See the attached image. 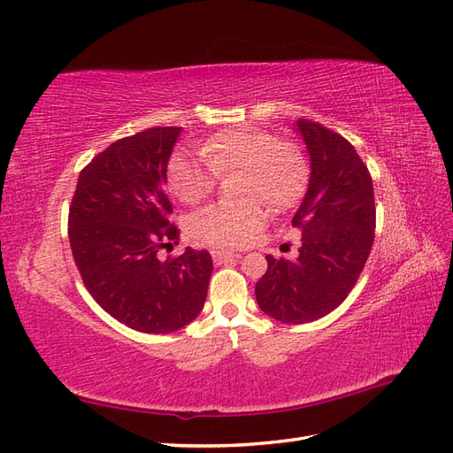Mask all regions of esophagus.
Masks as SVG:
<instances>
[{
  "mask_svg": "<svg viewBox=\"0 0 453 453\" xmlns=\"http://www.w3.org/2000/svg\"><path fill=\"white\" fill-rule=\"evenodd\" d=\"M211 257L217 265H223L226 263V260H232V258H238L240 255L238 253H230V251H219V250H213L211 251Z\"/></svg>",
  "mask_w": 453,
  "mask_h": 453,
  "instance_id": "esophagus-1",
  "label": "esophagus"
}]
</instances>
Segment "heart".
I'll return each mask as SVG.
<instances>
[{
    "label": "heart",
    "mask_w": 453,
    "mask_h": 453,
    "mask_svg": "<svg viewBox=\"0 0 453 453\" xmlns=\"http://www.w3.org/2000/svg\"><path fill=\"white\" fill-rule=\"evenodd\" d=\"M242 168L238 193L243 200L208 203L190 219V232L217 248L248 243L266 221V205L287 208L304 193L308 166L298 147L278 142L257 127L217 132L198 145V155L177 150L168 162V185L183 202H196L215 187L217 173Z\"/></svg>",
    "instance_id": "1"
}]
</instances>
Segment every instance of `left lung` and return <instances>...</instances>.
Listing matches in <instances>:
<instances>
[{"mask_svg":"<svg viewBox=\"0 0 453 453\" xmlns=\"http://www.w3.org/2000/svg\"><path fill=\"white\" fill-rule=\"evenodd\" d=\"M310 157L306 196L293 217L303 245L293 260L266 255L257 304L281 323H310L344 303L372 250L374 187L355 147L318 122L298 119Z\"/></svg>","mask_w":453,"mask_h":453,"instance_id":"obj_1","label":"left lung"}]
</instances>
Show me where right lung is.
<instances>
[{"mask_svg":"<svg viewBox=\"0 0 453 453\" xmlns=\"http://www.w3.org/2000/svg\"><path fill=\"white\" fill-rule=\"evenodd\" d=\"M181 128H149L96 155L79 173L67 236L83 283L111 318L134 331L166 334L198 318L213 260L187 248L175 258L158 251L180 240L164 193L168 160Z\"/></svg>","mask_w":453,"mask_h":453,"instance_id":"1","label":"right lung"}]
</instances>
